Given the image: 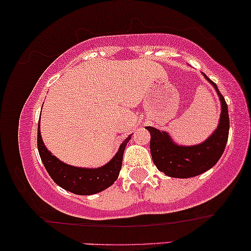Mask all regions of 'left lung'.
<instances>
[{"label": "left lung", "mask_w": 251, "mask_h": 251, "mask_svg": "<svg viewBox=\"0 0 251 251\" xmlns=\"http://www.w3.org/2000/svg\"><path fill=\"white\" fill-rule=\"evenodd\" d=\"M205 79L214 86L221 101V118L217 128L206 140L194 146H180L174 143L169 133L148 126L151 133L152 160L159 171L169 177L190 178L204 174L216 165L226 149L229 135V114L227 105L214 81L204 74Z\"/></svg>", "instance_id": "8db88e82"}]
</instances>
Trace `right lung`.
Returning a JSON list of instances; mask_svg holds the SVG:
<instances>
[{
    "label": "right lung",
    "instance_id": "add662e5",
    "mask_svg": "<svg viewBox=\"0 0 251 251\" xmlns=\"http://www.w3.org/2000/svg\"><path fill=\"white\" fill-rule=\"evenodd\" d=\"M131 137L126 138L119 150L107 164L97 169L75 168L62 163L46 149L40 132V122L37 126V149L40 157L50 176L59 186L75 195H94L109 188L119 176L123 164V154Z\"/></svg>",
    "mask_w": 251,
    "mask_h": 251
}]
</instances>
